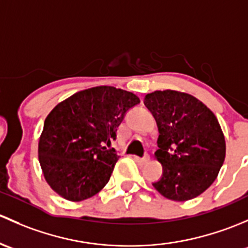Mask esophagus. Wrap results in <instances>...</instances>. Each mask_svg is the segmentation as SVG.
Returning <instances> with one entry per match:
<instances>
[{
    "mask_svg": "<svg viewBox=\"0 0 248 248\" xmlns=\"http://www.w3.org/2000/svg\"><path fill=\"white\" fill-rule=\"evenodd\" d=\"M135 160H136V161H137V162H140V163H145V162H148V161H149V155H148V154H145L144 156H143V157L135 156Z\"/></svg>",
    "mask_w": 248,
    "mask_h": 248,
    "instance_id": "1",
    "label": "esophagus"
}]
</instances>
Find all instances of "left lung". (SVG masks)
Masks as SVG:
<instances>
[{
	"label": "left lung",
	"mask_w": 248,
	"mask_h": 248,
	"mask_svg": "<svg viewBox=\"0 0 248 248\" xmlns=\"http://www.w3.org/2000/svg\"><path fill=\"white\" fill-rule=\"evenodd\" d=\"M144 105L160 134L155 156L162 175L153 186L168 200L197 197L215 181L226 157L217 118L195 96L170 89L147 94Z\"/></svg>",
	"instance_id": "obj_1"
}]
</instances>
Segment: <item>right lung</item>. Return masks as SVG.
<instances>
[{"instance_id": "1", "label": "right lung", "mask_w": 248, "mask_h": 248, "mask_svg": "<svg viewBox=\"0 0 248 248\" xmlns=\"http://www.w3.org/2000/svg\"><path fill=\"white\" fill-rule=\"evenodd\" d=\"M140 104L131 92L111 86L85 89L48 113L38 144L45 180L71 202L93 197L108 183L119 155L107 149L125 113Z\"/></svg>"}]
</instances>
